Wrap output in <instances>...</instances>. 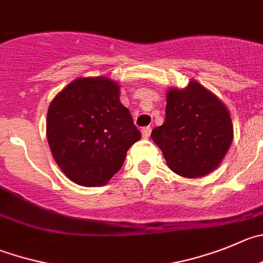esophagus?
<instances>
[{"label":"esophagus","mask_w":263,"mask_h":263,"mask_svg":"<svg viewBox=\"0 0 263 263\" xmlns=\"http://www.w3.org/2000/svg\"><path fill=\"white\" fill-rule=\"evenodd\" d=\"M151 132L152 129L149 126L143 127V129H142V137H143V138H148V137L151 136Z\"/></svg>","instance_id":"1"}]
</instances>
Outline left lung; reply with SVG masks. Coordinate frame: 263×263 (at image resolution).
Returning <instances> with one entry per match:
<instances>
[{
    "instance_id": "obj_1",
    "label": "left lung",
    "mask_w": 263,
    "mask_h": 263,
    "mask_svg": "<svg viewBox=\"0 0 263 263\" xmlns=\"http://www.w3.org/2000/svg\"><path fill=\"white\" fill-rule=\"evenodd\" d=\"M165 121L151 138L167 166L186 178H200L221 165L234 139L231 115L211 90L191 80L166 94Z\"/></svg>"
}]
</instances>
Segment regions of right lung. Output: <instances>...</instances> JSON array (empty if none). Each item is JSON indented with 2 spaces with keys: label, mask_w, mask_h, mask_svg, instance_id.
<instances>
[{
  "label": "right lung",
  "mask_w": 263,
  "mask_h": 263,
  "mask_svg": "<svg viewBox=\"0 0 263 263\" xmlns=\"http://www.w3.org/2000/svg\"><path fill=\"white\" fill-rule=\"evenodd\" d=\"M46 137L52 157L74 183L98 187L121 169L141 139L120 85L108 77H81L57 94L47 109Z\"/></svg>",
  "instance_id": "1"
}]
</instances>
